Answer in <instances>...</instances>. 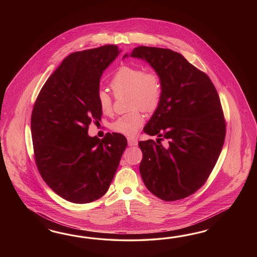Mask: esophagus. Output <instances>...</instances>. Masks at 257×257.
I'll return each mask as SVG.
<instances>
[{
  "label": "esophagus",
  "mask_w": 257,
  "mask_h": 257,
  "mask_svg": "<svg viewBox=\"0 0 257 257\" xmlns=\"http://www.w3.org/2000/svg\"><path fill=\"white\" fill-rule=\"evenodd\" d=\"M127 141H128V145H129V146H137V145H138V140H137V139L128 138Z\"/></svg>",
  "instance_id": "esophagus-1"
}]
</instances>
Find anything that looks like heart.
Wrapping results in <instances>:
<instances>
[{"label": "heart", "instance_id": "heart-1", "mask_svg": "<svg viewBox=\"0 0 257 257\" xmlns=\"http://www.w3.org/2000/svg\"><path fill=\"white\" fill-rule=\"evenodd\" d=\"M110 86L117 96L129 94V108L133 109L131 112L116 118L111 123V129L124 136H135L145 119L139 107L151 111L159 104L162 95L161 78L155 70L144 71L140 66H121L115 72ZM97 100L103 114L112 113V99L104 89L99 90Z\"/></svg>", "mask_w": 257, "mask_h": 257}]
</instances>
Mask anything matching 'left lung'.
I'll return each instance as SVG.
<instances>
[{
	"instance_id": "left-lung-1",
	"label": "left lung",
	"mask_w": 257,
	"mask_h": 257,
	"mask_svg": "<svg viewBox=\"0 0 257 257\" xmlns=\"http://www.w3.org/2000/svg\"><path fill=\"white\" fill-rule=\"evenodd\" d=\"M130 55L148 62L162 83L159 104L143 129L157 136L159 144L139 142L141 177L163 201L187 198L206 182L224 143L225 120L218 92L210 78L179 53L140 46ZM161 137L168 140L164 147Z\"/></svg>"
}]
</instances>
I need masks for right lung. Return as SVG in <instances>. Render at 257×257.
<instances>
[{"instance_id": "right-lung-1", "label": "right lung", "mask_w": 257, "mask_h": 257, "mask_svg": "<svg viewBox=\"0 0 257 257\" xmlns=\"http://www.w3.org/2000/svg\"><path fill=\"white\" fill-rule=\"evenodd\" d=\"M120 51L105 45L68 55L42 86L31 117L34 154L41 177L74 203L100 199L108 190L127 146L123 135H87L101 119L97 94L103 70Z\"/></svg>"}]
</instances>
